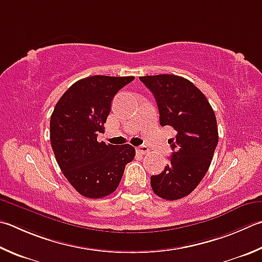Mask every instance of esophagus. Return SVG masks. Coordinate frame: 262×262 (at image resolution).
I'll return each mask as SVG.
<instances>
[{
    "label": "esophagus",
    "instance_id": "34e87169",
    "mask_svg": "<svg viewBox=\"0 0 262 262\" xmlns=\"http://www.w3.org/2000/svg\"><path fill=\"white\" fill-rule=\"evenodd\" d=\"M136 151H137V154H140V155H145L149 152V149H147L145 145H141L139 147H136Z\"/></svg>",
    "mask_w": 262,
    "mask_h": 262
}]
</instances>
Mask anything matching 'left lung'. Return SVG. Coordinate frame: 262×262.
Listing matches in <instances>:
<instances>
[{
	"label": "left lung",
	"mask_w": 262,
	"mask_h": 262,
	"mask_svg": "<svg viewBox=\"0 0 262 262\" xmlns=\"http://www.w3.org/2000/svg\"><path fill=\"white\" fill-rule=\"evenodd\" d=\"M154 94L161 126H170L177 136L168 140L170 163L151 187L160 198L177 201L191 193L210 167L219 141L216 118L211 104L189 80L174 74L140 77Z\"/></svg>",
	"instance_id": "8db88e82"
}]
</instances>
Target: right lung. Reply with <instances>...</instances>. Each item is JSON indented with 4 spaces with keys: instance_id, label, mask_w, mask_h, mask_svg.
<instances>
[{
    "instance_id": "1",
    "label": "right lung",
    "mask_w": 262,
    "mask_h": 262,
    "mask_svg": "<svg viewBox=\"0 0 262 262\" xmlns=\"http://www.w3.org/2000/svg\"><path fill=\"white\" fill-rule=\"evenodd\" d=\"M134 77L94 75L63 94L50 118V141L57 163L77 191L103 198L116 191L126 165L134 159L129 144L97 142L116 94Z\"/></svg>"
}]
</instances>
